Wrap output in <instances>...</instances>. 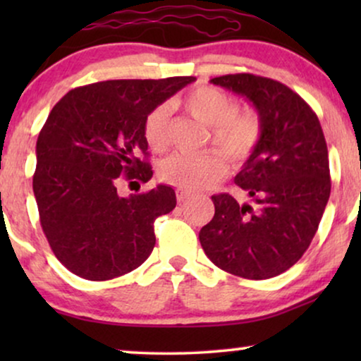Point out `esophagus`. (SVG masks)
I'll use <instances>...</instances> for the list:
<instances>
[{"label": "esophagus", "mask_w": 361, "mask_h": 361, "mask_svg": "<svg viewBox=\"0 0 361 361\" xmlns=\"http://www.w3.org/2000/svg\"><path fill=\"white\" fill-rule=\"evenodd\" d=\"M176 195H177V202H179V204H182V202H185L187 199H189V197H190L192 194H190L189 190H182V189H177Z\"/></svg>", "instance_id": "1"}]
</instances>
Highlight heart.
Masks as SVG:
<instances>
[{
  "mask_svg": "<svg viewBox=\"0 0 361 361\" xmlns=\"http://www.w3.org/2000/svg\"><path fill=\"white\" fill-rule=\"evenodd\" d=\"M180 105L195 120L210 126L212 142L231 164H240L248 159L263 137V120L259 113L255 108H238L233 97L216 87L200 85L194 88L182 98ZM169 116V105L156 106L146 116L142 133L149 149L162 152L167 147ZM221 155L215 149L194 156L177 152L166 157L157 172L166 184L179 189H204L225 174L226 164Z\"/></svg>",
  "mask_w": 361,
  "mask_h": 361,
  "instance_id": "obj_1",
  "label": "heart"
}]
</instances>
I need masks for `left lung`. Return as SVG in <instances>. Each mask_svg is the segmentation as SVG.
<instances>
[{
  "label": "left lung",
  "mask_w": 361,
  "mask_h": 361,
  "mask_svg": "<svg viewBox=\"0 0 361 361\" xmlns=\"http://www.w3.org/2000/svg\"><path fill=\"white\" fill-rule=\"evenodd\" d=\"M248 98L263 137L235 177L253 204L212 197L215 215L199 240L212 263L245 279L274 278L302 258L330 197L322 126L298 93L273 78L230 73L210 80Z\"/></svg>",
  "instance_id": "8db88e82"
}]
</instances>
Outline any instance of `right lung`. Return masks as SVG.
<instances>
[{"label": "right lung", "mask_w": 361, "mask_h": 361, "mask_svg": "<svg viewBox=\"0 0 361 361\" xmlns=\"http://www.w3.org/2000/svg\"><path fill=\"white\" fill-rule=\"evenodd\" d=\"M194 80L90 83L66 93L49 113L37 137L32 190L51 250L73 274L113 279L151 255L154 220L174 210V189L120 197L116 187L120 177L151 179L146 116Z\"/></svg>", "instance_id": "1"}]
</instances>
